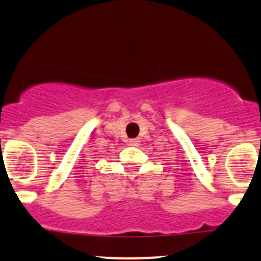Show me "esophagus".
Returning a JSON list of instances; mask_svg holds the SVG:
<instances>
[{
	"instance_id": "obj_1",
	"label": "esophagus",
	"mask_w": 261,
	"mask_h": 261,
	"mask_svg": "<svg viewBox=\"0 0 261 261\" xmlns=\"http://www.w3.org/2000/svg\"><path fill=\"white\" fill-rule=\"evenodd\" d=\"M139 139L138 138H133V139H129V141H128V144H129V146H133V147H138L139 146Z\"/></svg>"
}]
</instances>
